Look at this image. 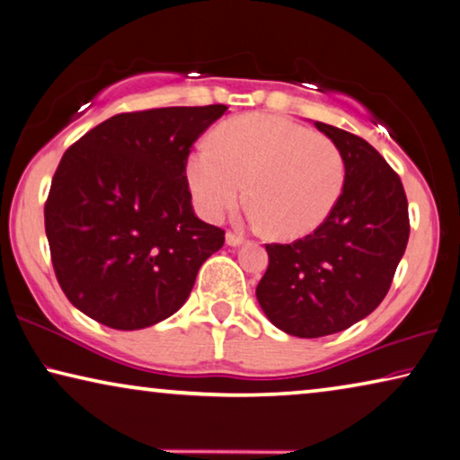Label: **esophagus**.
<instances>
[{"mask_svg": "<svg viewBox=\"0 0 460 460\" xmlns=\"http://www.w3.org/2000/svg\"><path fill=\"white\" fill-rule=\"evenodd\" d=\"M225 242H227V245H231V248H237V245L243 243V237L235 235V233H227V235H225Z\"/></svg>", "mask_w": 460, "mask_h": 460, "instance_id": "esophagus-1", "label": "esophagus"}]
</instances>
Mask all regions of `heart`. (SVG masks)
<instances>
[{
  "label": "heart",
  "mask_w": 460,
  "mask_h": 460,
  "mask_svg": "<svg viewBox=\"0 0 460 460\" xmlns=\"http://www.w3.org/2000/svg\"><path fill=\"white\" fill-rule=\"evenodd\" d=\"M186 175L208 218L235 207L248 183L253 221L289 242L318 229L337 207L345 161L326 136L277 115L250 113L225 121L215 144H200L190 155Z\"/></svg>",
  "instance_id": "obj_1"
}]
</instances>
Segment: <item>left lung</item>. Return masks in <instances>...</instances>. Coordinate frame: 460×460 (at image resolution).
<instances>
[{
    "label": "left lung",
    "mask_w": 460,
    "mask_h": 460,
    "mask_svg": "<svg viewBox=\"0 0 460 460\" xmlns=\"http://www.w3.org/2000/svg\"><path fill=\"white\" fill-rule=\"evenodd\" d=\"M345 161V186L320 227L293 243H266L256 287L266 318L287 334L318 339L347 331L386 297L409 242L401 177L372 144L314 121Z\"/></svg>",
    "instance_id": "obj_1"
}]
</instances>
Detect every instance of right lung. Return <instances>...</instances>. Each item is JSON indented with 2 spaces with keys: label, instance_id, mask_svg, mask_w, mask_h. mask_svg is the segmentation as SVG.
Returning a JSON list of instances; mask_svg holds the SVG:
<instances>
[{
  "label": "right lung",
  "instance_id": "1",
  "mask_svg": "<svg viewBox=\"0 0 460 460\" xmlns=\"http://www.w3.org/2000/svg\"><path fill=\"white\" fill-rule=\"evenodd\" d=\"M225 105L119 113L72 144L45 202L61 291L88 318L138 331L169 318L225 231L191 208V144Z\"/></svg>",
  "mask_w": 460,
  "mask_h": 460
}]
</instances>
